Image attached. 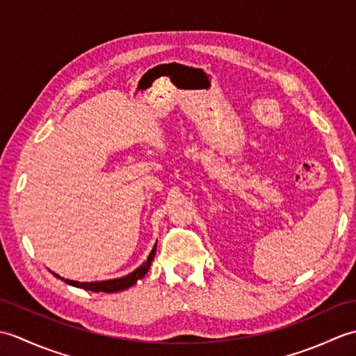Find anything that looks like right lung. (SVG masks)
Wrapping results in <instances>:
<instances>
[{"instance_id":"obj_1","label":"right lung","mask_w":356,"mask_h":356,"mask_svg":"<svg viewBox=\"0 0 356 356\" xmlns=\"http://www.w3.org/2000/svg\"><path fill=\"white\" fill-rule=\"evenodd\" d=\"M156 246L151 249V252L148 255V259L143 261L138 269H134L131 274H128L125 277H120V278H113V280H104V282H74V280H69V278H63L61 275L55 274V272H51L53 275L56 278L63 280L67 284L74 286V287H79V289H86V291H92V292H105V293H113V292H120V291H125L128 287H131L133 284L138 283V280L145 277V274L148 272L151 263L154 260V255H156Z\"/></svg>"}]
</instances>
